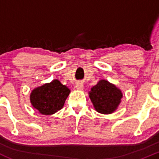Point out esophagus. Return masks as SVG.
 Instances as JSON below:
<instances>
[{
  "instance_id": "obj_1",
  "label": "esophagus",
  "mask_w": 159,
  "mask_h": 159,
  "mask_svg": "<svg viewBox=\"0 0 159 159\" xmlns=\"http://www.w3.org/2000/svg\"><path fill=\"white\" fill-rule=\"evenodd\" d=\"M75 87H76V89L78 90H83V88H84V85H83V84L81 82H78L76 83V85H75Z\"/></svg>"
}]
</instances>
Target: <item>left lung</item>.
Segmentation results:
<instances>
[{
  "label": "left lung",
  "instance_id": "1",
  "mask_svg": "<svg viewBox=\"0 0 159 159\" xmlns=\"http://www.w3.org/2000/svg\"><path fill=\"white\" fill-rule=\"evenodd\" d=\"M89 97L98 112L111 114L118 108L122 93L115 85L105 80H101L91 89Z\"/></svg>",
  "mask_w": 159,
  "mask_h": 159
}]
</instances>
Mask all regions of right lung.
I'll list each match as a JSON object with an SVG mask.
<instances>
[{
  "instance_id": "add662e5",
  "label": "right lung",
  "mask_w": 159,
  "mask_h": 159,
  "mask_svg": "<svg viewBox=\"0 0 159 159\" xmlns=\"http://www.w3.org/2000/svg\"><path fill=\"white\" fill-rule=\"evenodd\" d=\"M70 93L69 89L58 80L34 89L30 100L34 108L42 115H52L61 109Z\"/></svg>"
}]
</instances>
